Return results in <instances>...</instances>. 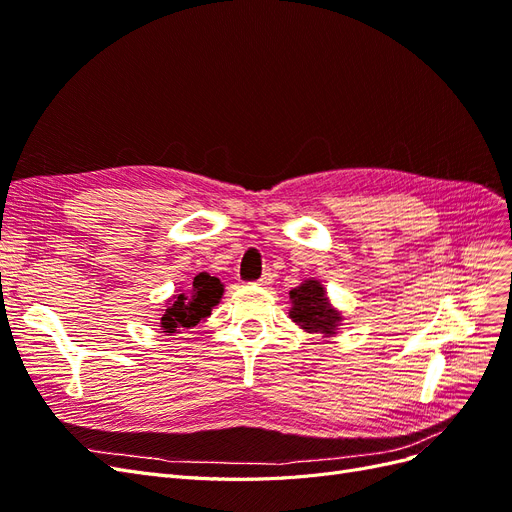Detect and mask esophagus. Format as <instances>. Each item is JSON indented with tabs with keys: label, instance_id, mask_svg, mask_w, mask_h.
<instances>
[{
	"label": "esophagus",
	"instance_id": "esophagus-1",
	"mask_svg": "<svg viewBox=\"0 0 512 512\" xmlns=\"http://www.w3.org/2000/svg\"><path fill=\"white\" fill-rule=\"evenodd\" d=\"M256 284H258V286H271V284H273V273H271V271H265V273L260 275V280H258Z\"/></svg>",
	"mask_w": 512,
	"mask_h": 512
}]
</instances>
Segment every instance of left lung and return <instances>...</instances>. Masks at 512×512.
Returning a JSON list of instances; mask_svg holds the SVG:
<instances>
[{"label": "left lung", "instance_id": "left-lung-1", "mask_svg": "<svg viewBox=\"0 0 512 512\" xmlns=\"http://www.w3.org/2000/svg\"><path fill=\"white\" fill-rule=\"evenodd\" d=\"M290 318L307 333H322L324 337L335 335L342 316L329 303L327 290L318 280H305L301 286L290 290Z\"/></svg>", "mask_w": 512, "mask_h": 512}]
</instances>
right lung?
<instances>
[{"label": "right lung", "instance_id": "obj_1", "mask_svg": "<svg viewBox=\"0 0 512 512\" xmlns=\"http://www.w3.org/2000/svg\"><path fill=\"white\" fill-rule=\"evenodd\" d=\"M224 294V284L218 277L209 273H198L190 290H181L173 294V299L162 309L160 327L164 333H177L179 329H192L198 322L211 316V309L220 303Z\"/></svg>", "mask_w": 512, "mask_h": 512}]
</instances>
